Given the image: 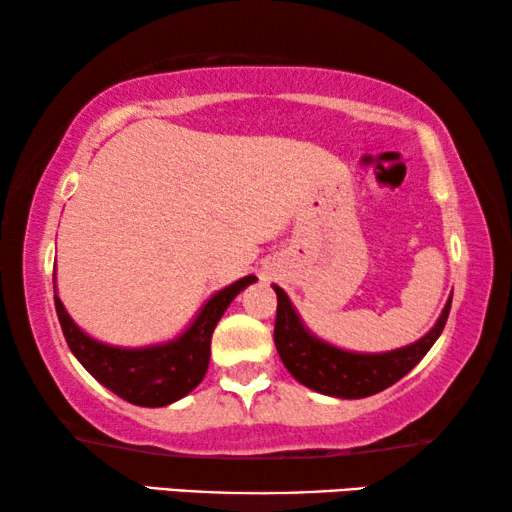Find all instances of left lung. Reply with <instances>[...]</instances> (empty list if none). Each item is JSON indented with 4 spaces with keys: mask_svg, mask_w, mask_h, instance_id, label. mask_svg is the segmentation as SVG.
<instances>
[{
    "mask_svg": "<svg viewBox=\"0 0 512 512\" xmlns=\"http://www.w3.org/2000/svg\"><path fill=\"white\" fill-rule=\"evenodd\" d=\"M272 289L277 293L275 345L279 359L307 389L335 398H366L380 394L408 375L424 359L433 342L440 338L452 305V298H447L431 331L412 345L391 349V352L363 354L347 352V349L317 338L303 324L284 289H279L277 284Z\"/></svg>",
    "mask_w": 512,
    "mask_h": 512,
    "instance_id": "8db88e82",
    "label": "left lung"
}]
</instances>
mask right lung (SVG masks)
Returning <instances> with one entry per match:
<instances>
[{
    "label": "right lung",
    "instance_id": "1",
    "mask_svg": "<svg viewBox=\"0 0 512 512\" xmlns=\"http://www.w3.org/2000/svg\"><path fill=\"white\" fill-rule=\"evenodd\" d=\"M256 277L237 279L226 289L216 291L195 314L191 326L174 340L146 347H116L100 342L74 324L65 305L55 291V312H58L62 333L72 354L102 387L114 391L123 401L142 408H163L198 387L207 373L212 354V333L223 312L240 291L254 284Z\"/></svg>",
    "mask_w": 512,
    "mask_h": 512
}]
</instances>
